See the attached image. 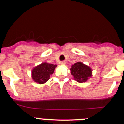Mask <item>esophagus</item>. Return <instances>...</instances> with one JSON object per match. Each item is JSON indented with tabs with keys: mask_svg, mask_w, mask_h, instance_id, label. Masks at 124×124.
<instances>
[{
	"mask_svg": "<svg viewBox=\"0 0 124 124\" xmlns=\"http://www.w3.org/2000/svg\"><path fill=\"white\" fill-rule=\"evenodd\" d=\"M60 64H62V65H64V64H66V62L64 61H61V62H60Z\"/></svg>",
	"mask_w": 124,
	"mask_h": 124,
	"instance_id": "1",
	"label": "esophagus"
}]
</instances>
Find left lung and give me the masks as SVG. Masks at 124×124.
Segmentation results:
<instances>
[{
    "label": "left lung",
    "instance_id": "8db88e82",
    "mask_svg": "<svg viewBox=\"0 0 124 124\" xmlns=\"http://www.w3.org/2000/svg\"><path fill=\"white\" fill-rule=\"evenodd\" d=\"M70 70L71 73L74 77V79L78 83L87 81L92 76L91 68L81 62L74 63L71 66Z\"/></svg>",
    "mask_w": 124,
    "mask_h": 124
}]
</instances>
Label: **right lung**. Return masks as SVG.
<instances>
[{
    "label": "right lung",
    "mask_w": 124,
    "mask_h": 124,
    "mask_svg": "<svg viewBox=\"0 0 124 124\" xmlns=\"http://www.w3.org/2000/svg\"><path fill=\"white\" fill-rule=\"evenodd\" d=\"M56 64H50L46 62L41 63L34 68L31 71L33 80L38 84H44L48 81L50 76L54 73Z\"/></svg>",
    "instance_id": "obj_1"
}]
</instances>
